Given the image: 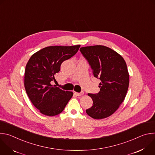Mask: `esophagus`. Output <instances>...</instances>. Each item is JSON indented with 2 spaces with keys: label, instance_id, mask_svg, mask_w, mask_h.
I'll use <instances>...</instances> for the list:
<instances>
[{
  "label": "esophagus",
  "instance_id": "esophagus-1",
  "mask_svg": "<svg viewBox=\"0 0 155 155\" xmlns=\"http://www.w3.org/2000/svg\"><path fill=\"white\" fill-rule=\"evenodd\" d=\"M74 94H76V95L78 96H80L83 95V94H84V92H81V93H77V92H75Z\"/></svg>",
  "mask_w": 155,
  "mask_h": 155
}]
</instances>
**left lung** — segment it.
<instances>
[{
	"label": "left lung",
	"mask_w": 155,
	"mask_h": 155,
	"mask_svg": "<svg viewBox=\"0 0 155 155\" xmlns=\"http://www.w3.org/2000/svg\"><path fill=\"white\" fill-rule=\"evenodd\" d=\"M80 51L91 66L94 77L99 79L100 91L88 94L93 106L86 110L94 119L112 115L123 102L129 87V75L123 57L103 45L81 47Z\"/></svg>",
	"instance_id": "8db88e82"
}]
</instances>
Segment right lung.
I'll use <instances>...</instances> for the list:
<instances>
[{
    "mask_svg": "<svg viewBox=\"0 0 155 155\" xmlns=\"http://www.w3.org/2000/svg\"><path fill=\"white\" fill-rule=\"evenodd\" d=\"M80 45L51 46L34 53L26 66L25 87L32 104L45 115L55 116L61 113L73 96L51 82L65 60L74 56Z\"/></svg>",
    "mask_w": 155,
    "mask_h": 155,
    "instance_id": "add662e5",
    "label": "right lung"
}]
</instances>
